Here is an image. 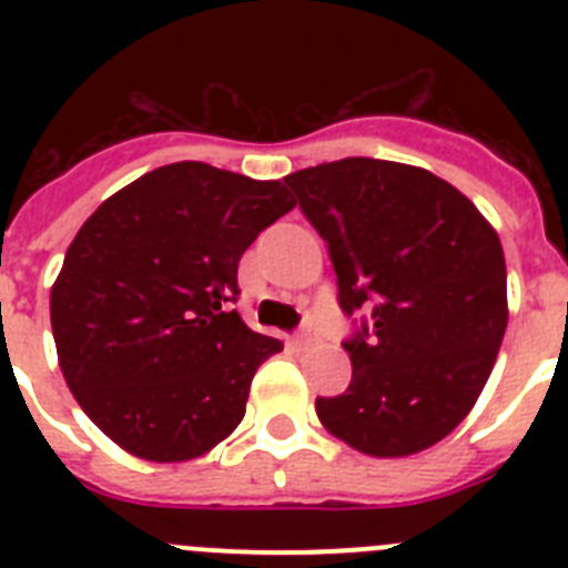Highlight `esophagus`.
<instances>
[{
	"instance_id": "obj_1",
	"label": "esophagus",
	"mask_w": 568,
	"mask_h": 568,
	"mask_svg": "<svg viewBox=\"0 0 568 568\" xmlns=\"http://www.w3.org/2000/svg\"><path fill=\"white\" fill-rule=\"evenodd\" d=\"M293 341H295V346H298V349H310V346L318 341V333H315L313 324H304V327H301V333L295 335Z\"/></svg>"
}]
</instances>
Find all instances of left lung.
<instances>
[{
    "mask_svg": "<svg viewBox=\"0 0 568 568\" xmlns=\"http://www.w3.org/2000/svg\"><path fill=\"white\" fill-rule=\"evenodd\" d=\"M284 182L327 241L341 310H373L344 341L353 381L315 400L318 420L373 458L429 449L469 415L498 358L509 321L498 233L413 164L355 155Z\"/></svg>",
    "mask_w": 568,
    "mask_h": 568,
    "instance_id": "1",
    "label": "left lung"
}]
</instances>
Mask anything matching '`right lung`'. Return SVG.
Segmentation results:
<instances>
[{
  "instance_id": "add662e5",
  "label": "right lung",
  "mask_w": 568,
  "mask_h": 568,
  "mask_svg": "<svg viewBox=\"0 0 568 568\" xmlns=\"http://www.w3.org/2000/svg\"><path fill=\"white\" fill-rule=\"evenodd\" d=\"M295 207L281 182L175 162L113 193L70 241L50 327L70 393L124 453L182 464L244 418L284 344L230 304L239 261Z\"/></svg>"
}]
</instances>
